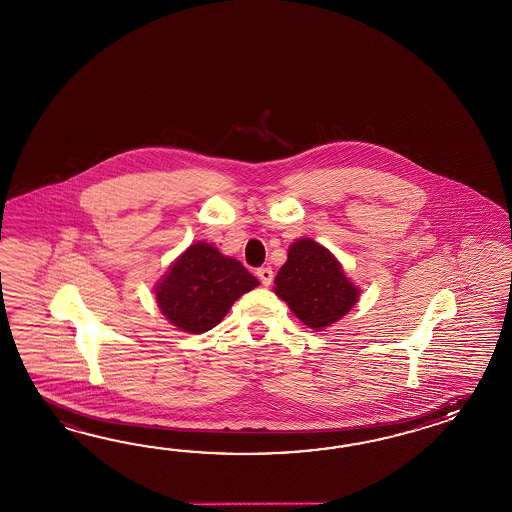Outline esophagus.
<instances>
[{
    "mask_svg": "<svg viewBox=\"0 0 512 512\" xmlns=\"http://www.w3.org/2000/svg\"><path fill=\"white\" fill-rule=\"evenodd\" d=\"M256 276L260 278L263 286H271V282H273V269L271 267H260L256 271Z\"/></svg>",
    "mask_w": 512,
    "mask_h": 512,
    "instance_id": "1",
    "label": "esophagus"
}]
</instances>
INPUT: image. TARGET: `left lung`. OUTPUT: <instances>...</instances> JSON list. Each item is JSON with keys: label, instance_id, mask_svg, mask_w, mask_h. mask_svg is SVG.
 <instances>
[{"label": "left lung", "instance_id": "8db88e82", "mask_svg": "<svg viewBox=\"0 0 512 512\" xmlns=\"http://www.w3.org/2000/svg\"><path fill=\"white\" fill-rule=\"evenodd\" d=\"M276 295L309 328H326L357 302V289L332 252L308 238L289 247L287 262L274 278Z\"/></svg>", "mask_w": 512, "mask_h": 512}]
</instances>
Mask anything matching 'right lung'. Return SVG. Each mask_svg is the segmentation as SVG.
<instances>
[{"instance_id": "add662e5", "label": "right lung", "mask_w": 512, "mask_h": 512, "mask_svg": "<svg viewBox=\"0 0 512 512\" xmlns=\"http://www.w3.org/2000/svg\"><path fill=\"white\" fill-rule=\"evenodd\" d=\"M258 284L238 260L201 241L173 263L156 287V300L177 328L203 333L223 321L232 304Z\"/></svg>"}]
</instances>
